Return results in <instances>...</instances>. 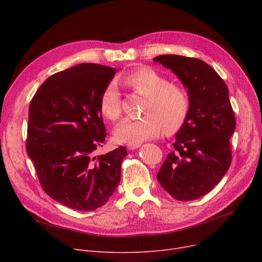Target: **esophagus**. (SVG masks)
<instances>
[{"label":"esophagus","instance_id":"esophagus-1","mask_svg":"<svg viewBox=\"0 0 262 262\" xmlns=\"http://www.w3.org/2000/svg\"><path fill=\"white\" fill-rule=\"evenodd\" d=\"M139 146H140V143H129V144H127L128 149H136V148H138Z\"/></svg>","mask_w":262,"mask_h":262}]
</instances>
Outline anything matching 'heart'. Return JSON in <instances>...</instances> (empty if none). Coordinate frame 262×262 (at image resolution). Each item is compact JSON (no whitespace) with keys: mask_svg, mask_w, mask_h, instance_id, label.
<instances>
[{"mask_svg":"<svg viewBox=\"0 0 262 262\" xmlns=\"http://www.w3.org/2000/svg\"><path fill=\"white\" fill-rule=\"evenodd\" d=\"M123 84L144 98L143 116L125 119L115 128L114 137L120 143H140L158 137L163 129L173 133L180 129L189 113L186 91L173 85L162 74L150 68L138 69L122 78ZM102 115L117 121L122 115L121 94L115 81H110L100 99Z\"/></svg>","mask_w":262,"mask_h":262,"instance_id":"obj_1","label":"heart"}]
</instances>
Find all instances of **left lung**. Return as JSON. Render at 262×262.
Returning <instances> with one entry per match:
<instances>
[{"label": "left lung", "instance_id": "obj_1", "mask_svg": "<svg viewBox=\"0 0 262 262\" xmlns=\"http://www.w3.org/2000/svg\"><path fill=\"white\" fill-rule=\"evenodd\" d=\"M169 68L188 89L189 113L157 180L178 201L202 198L216 186L231 163L229 139L236 119L224 80L205 61L181 55L153 59Z\"/></svg>", "mask_w": 262, "mask_h": 262}]
</instances>
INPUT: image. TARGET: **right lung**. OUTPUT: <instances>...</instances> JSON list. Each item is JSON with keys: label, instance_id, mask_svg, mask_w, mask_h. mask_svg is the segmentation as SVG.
Returning a JSON list of instances; mask_svg holds the SVG:
<instances>
[{"label": "right lung", "instance_id": "add662e5", "mask_svg": "<svg viewBox=\"0 0 262 262\" xmlns=\"http://www.w3.org/2000/svg\"><path fill=\"white\" fill-rule=\"evenodd\" d=\"M115 73L110 67L79 63L50 76L31 101L27 155L46 193L69 208L95 210L120 183L125 147L93 157L107 136L100 99Z\"/></svg>", "mask_w": 262, "mask_h": 262}]
</instances>
